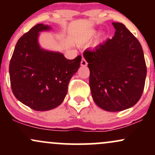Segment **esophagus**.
Wrapping results in <instances>:
<instances>
[{
	"mask_svg": "<svg viewBox=\"0 0 155 155\" xmlns=\"http://www.w3.org/2000/svg\"><path fill=\"white\" fill-rule=\"evenodd\" d=\"M81 66H86V65H87V62L85 60V59L84 58H82V60H81Z\"/></svg>",
	"mask_w": 155,
	"mask_h": 155,
	"instance_id": "esophagus-1",
	"label": "esophagus"
}]
</instances>
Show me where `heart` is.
<instances>
[{"label":"heart","instance_id":"obj_1","mask_svg":"<svg viewBox=\"0 0 155 155\" xmlns=\"http://www.w3.org/2000/svg\"><path fill=\"white\" fill-rule=\"evenodd\" d=\"M96 35H97V32H96V31H92V32H91V33H90V34L88 35L87 39H92V38H94L96 36Z\"/></svg>","mask_w":155,"mask_h":155}]
</instances>
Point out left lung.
<instances>
[{
	"instance_id": "8db88e82",
	"label": "left lung",
	"mask_w": 155,
	"mask_h": 155,
	"mask_svg": "<svg viewBox=\"0 0 155 155\" xmlns=\"http://www.w3.org/2000/svg\"><path fill=\"white\" fill-rule=\"evenodd\" d=\"M112 25L116 30L114 36L86 49L83 55L90 69L93 101L105 111H120L139 101L147 66L138 39L122 23Z\"/></svg>"
}]
</instances>
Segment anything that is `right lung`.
I'll list each match as a JSON object with an SVG mask.
<instances>
[{
  "label": "right lung",
  "instance_id": "add662e5",
  "mask_svg": "<svg viewBox=\"0 0 155 155\" xmlns=\"http://www.w3.org/2000/svg\"><path fill=\"white\" fill-rule=\"evenodd\" d=\"M51 29L48 25L38 24L25 33L16 44L9 64L14 95L35 111H49L63 103L81 60V55L68 60L63 53L41 48L40 33Z\"/></svg>",
  "mask_w": 155,
  "mask_h": 155
}]
</instances>
